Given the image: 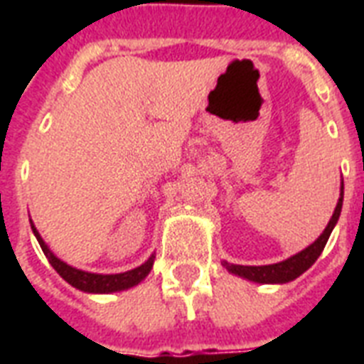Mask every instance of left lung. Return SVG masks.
<instances>
[{"instance_id": "left-lung-1", "label": "left lung", "mask_w": 364, "mask_h": 364, "mask_svg": "<svg viewBox=\"0 0 364 364\" xmlns=\"http://www.w3.org/2000/svg\"><path fill=\"white\" fill-rule=\"evenodd\" d=\"M342 202H344V183L340 187V198L338 204L334 208V213L328 221L327 228L323 230V234L316 242L308 245L306 249H302L300 253L289 257L287 260H282V262H276V264H266V266H242V264H230V262H223V266L227 268L230 274H236L240 277H245L249 282L255 283H287L293 282L300 274H304L308 268H310L314 262L317 260V257L323 253V249L327 245V240L333 232L334 225L338 223L340 211H342Z\"/></svg>"}]
</instances>
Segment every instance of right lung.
I'll return each instance as SVG.
<instances>
[{"instance_id": "right-lung-1", "label": "right lung", "mask_w": 364, "mask_h": 364, "mask_svg": "<svg viewBox=\"0 0 364 364\" xmlns=\"http://www.w3.org/2000/svg\"><path fill=\"white\" fill-rule=\"evenodd\" d=\"M31 230L36 234V238L37 242H39V245H41L43 253L47 255L48 262H50V266H53L54 270L58 272L60 276L64 277L71 287L79 289V291H85V293H117V291H124V289H130L134 287V285H137L139 282H143V279L147 277L149 272H151V268H153L154 255H151L149 260H145L141 266H137L134 270L122 272V274H92V272L77 270L73 266L65 264L64 260H60L58 257L47 247V243L43 242L41 234L37 232V228L33 227V223H31Z\"/></svg>"}]
</instances>
